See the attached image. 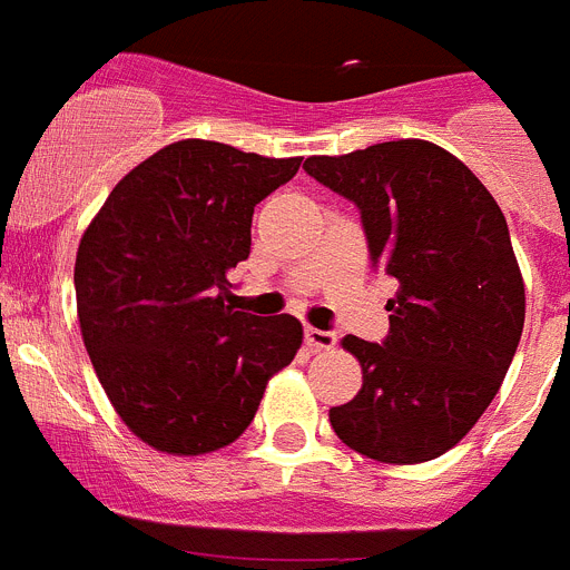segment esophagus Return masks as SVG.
Returning <instances> with one entry per match:
<instances>
[{
    "mask_svg": "<svg viewBox=\"0 0 570 570\" xmlns=\"http://www.w3.org/2000/svg\"><path fill=\"white\" fill-rule=\"evenodd\" d=\"M305 342H308L311 351H331L336 345L334 331H320V328H305Z\"/></svg>",
    "mask_w": 570,
    "mask_h": 570,
    "instance_id": "esophagus-1",
    "label": "esophagus"
}]
</instances>
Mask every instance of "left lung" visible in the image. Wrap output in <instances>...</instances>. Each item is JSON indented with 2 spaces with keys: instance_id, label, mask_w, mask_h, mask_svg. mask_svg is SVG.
Returning a JSON list of instances; mask_svg holds the SVG:
<instances>
[{
  "instance_id": "1",
  "label": "left lung",
  "mask_w": 570,
  "mask_h": 570,
  "mask_svg": "<svg viewBox=\"0 0 570 570\" xmlns=\"http://www.w3.org/2000/svg\"><path fill=\"white\" fill-rule=\"evenodd\" d=\"M305 170L356 205L371 265L396 285L385 340H342L362 387L331 407V425L371 460H436L476 425L520 345L525 285L505 216L456 156L422 139L311 156Z\"/></svg>"
}]
</instances>
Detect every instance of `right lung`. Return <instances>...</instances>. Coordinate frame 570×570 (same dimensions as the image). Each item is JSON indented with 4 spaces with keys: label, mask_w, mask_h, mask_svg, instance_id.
I'll list each match as a JSON object with an SVG mask.
<instances>
[{
    "label": "right lung",
    "mask_w": 570,
    "mask_h": 570,
    "mask_svg": "<svg viewBox=\"0 0 570 570\" xmlns=\"http://www.w3.org/2000/svg\"><path fill=\"white\" fill-rule=\"evenodd\" d=\"M299 165L174 142L136 165L85 230L73 271L85 347L116 414L156 451L234 442L299 351V320L228 305L254 208Z\"/></svg>",
    "instance_id": "right-lung-1"
}]
</instances>
